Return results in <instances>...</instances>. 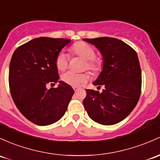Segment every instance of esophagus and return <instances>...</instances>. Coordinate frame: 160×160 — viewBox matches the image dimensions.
Masks as SVG:
<instances>
[{
  "mask_svg": "<svg viewBox=\"0 0 160 160\" xmlns=\"http://www.w3.org/2000/svg\"><path fill=\"white\" fill-rule=\"evenodd\" d=\"M73 89L74 90V91H77V90H78L80 88H79L78 87H73Z\"/></svg>",
  "mask_w": 160,
  "mask_h": 160,
  "instance_id": "esophagus-1",
  "label": "esophagus"
}]
</instances>
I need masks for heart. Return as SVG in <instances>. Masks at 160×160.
<instances>
[{
	"label": "heart",
	"mask_w": 160,
	"mask_h": 160,
	"mask_svg": "<svg viewBox=\"0 0 160 160\" xmlns=\"http://www.w3.org/2000/svg\"><path fill=\"white\" fill-rule=\"evenodd\" d=\"M70 51L86 60L85 68L91 70L93 73H98L102 69V61L96 59V51L93 47L84 42L75 43L70 48ZM68 55L64 52H60L57 57L55 63L57 68L60 71L67 69L68 66ZM88 75L86 73H76L68 71L62 76V80L67 84L77 87L84 83L88 80Z\"/></svg>",
	"instance_id": "b5f03b06"
}]
</instances>
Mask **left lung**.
Listing matches in <instances>:
<instances>
[{"label":"left lung","instance_id":"8db88e82","mask_svg":"<svg viewBox=\"0 0 160 160\" xmlns=\"http://www.w3.org/2000/svg\"><path fill=\"white\" fill-rule=\"evenodd\" d=\"M102 57V68L93 82L104 86L102 93L87 90L83 106L89 117L102 125H113L126 118L137 104L142 73L137 52L117 38H85Z\"/></svg>","mask_w":160,"mask_h":160}]
</instances>
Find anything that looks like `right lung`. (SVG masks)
Masks as SVG:
<instances>
[{"mask_svg": "<svg viewBox=\"0 0 160 160\" xmlns=\"http://www.w3.org/2000/svg\"><path fill=\"white\" fill-rule=\"evenodd\" d=\"M71 40L41 37L13 52L9 67L11 97L20 112L39 126L54 123L63 117L74 90L59 81L55 60ZM59 83L48 90L46 85Z\"/></svg>", "mask_w": 160, "mask_h": 160, "instance_id": "add662e5", "label": "right lung"}]
</instances>
